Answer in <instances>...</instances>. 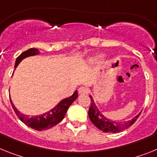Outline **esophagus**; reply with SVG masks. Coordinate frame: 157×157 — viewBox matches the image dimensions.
<instances>
[{"mask_svg":"<svg viewBox=\"0 0 157 157\" xmlns=\"http://www.w3.org/2000/svg\"><path fill=\"white\" fill-rule=\"evenodd\" d=\"M78 92L79 94H80V95H84V94L88 93V89L87 88V87L82 86V87H80V88H79Z\"/></svg>","mask_w":157,"mask_h":157,"instance_id":"esophagus-1","label":"esophagus"}]
</instances>
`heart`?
Listing matches in <instances>:
<instances>
[{"label": "heart", "mask_w": 157, "mask_h": 157, "mask_svg": "<svg viewBox=\"0 0 157 157\" xmlns=\"http://www.w3.org/2000/svg\"><path fill=\"white\" fill-rule=\"evenodd\" d=\"M101 58V57H100V56H99V57H97V58H96V59H99V58Z\"/></svg>", "instance_id": "1"}]
</instances>
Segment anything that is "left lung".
<instances>
[{"label": "left lung", "mask_w": 157, "mask_h": 157, "mask_svg": "<svg viewBox=\"0 0 157 157\" xmlns=\"http://www.w3.org/2000/svg\"><path fill=\"white\" fill-rule=\"evenodd\" d=\"M90 98H91V106L88 110V116H89L90 120L98 129L106 133H118V132L122 131L124 129H128L136 122V120L138 118L139 115L141 114L140 113L137 116L127 122H121L112 121L110 118H106L103 113L99 111V109L95 106L93 99L91 95H90Z\"/></svg>", "instance_id": "1"}]
</instances>
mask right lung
Wrapping results in <instances>:
<instances>
[{
	"instance_id": "obj_1",
	"label": "right lung",
	"mask_w": 157,
	"mask_h": 157,
	"mask_svg": "<svg viewBox=\"0 0 157 157\" xmlns=\"http://www.w3.org/2000/svg\"><path fill=\"white\" fill-rule=\"evenodd\" d=\"M38 54H39V50L35 48H31L23 52L18 58H16L15 68L17 67L19 63L24 58H27V57H30V56L36 55ZM77 96H78L77 91H76L73 95H71L70 97L62 99V101L60 102L56 107L51 109L48 112L38 115V116L31 117H29L28 115H25V114L20 113L15 107L14 104H13L11 99L10 102L15 113L18 116V118H20L21 122H23L25 125L32 128V129H35L36 130H39V131H42V130H46V129H50V128L53 127L58 123H59L65 117L69 106L73 103V101H75V99H77Z\"/></svg>"
}]
</instances>
